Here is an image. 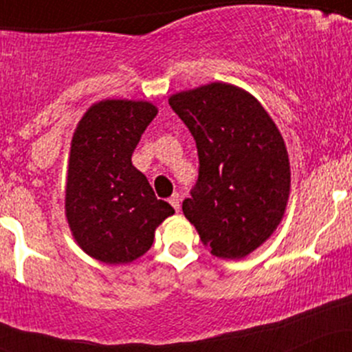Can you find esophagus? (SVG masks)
Returning <instances> with one entry per match:
<instances>
[{
  "label": "esophagus",
  "mask_w": 352,
  "mask_h": 352,
  "mask_svg": "<svg viewBox=\"0 0 352 352\" xmlns=\"http://www.w3.org/2000/svg\"><path fill=\"white\" fill-rule=\"evenodd\" d=\"M168 204L172 205L175 212H179V210H180V197H179V193H173L170 199H168Z\"/></svg>",
  "instance_id": "1"
}]
</instances>
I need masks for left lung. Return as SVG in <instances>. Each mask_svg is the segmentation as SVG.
<instances>
[{
    "label": "left lung",
    "instance_id": "left-lung-1",
    "mask_svg": "<svg viewBox=\"0 0 352 352\" xmlns=\"http://www.w3.org/2000/svg\"><path fill=\"white\" fill-rule=\"evenodd\" d=\"M199 153L184 215L215 256L240 260L280 225L289 195L285 140L268 112L235 86L213 82L172 96Z\"/></svg>",
    "mask_w": 352,
    "mask_h": 352
}]
</instances>
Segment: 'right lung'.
<instances>
[{"instance_id":"1","label":"right lung","mask_w":352,"mask_h":352,"mask_svg":"<svg viewBox=\"0 0 352 352\" xmlns=\"http://www.w3.org/2000/svg\"><path fill=\"white\" fill-rule=\"evenodd\" d=\"M155 116L148 102L102 100L84 114L72 137L66 217L80 248L102 263L142 256L155 228L173 215L132 165V153Z\"/></svg>"}]
</instances>
